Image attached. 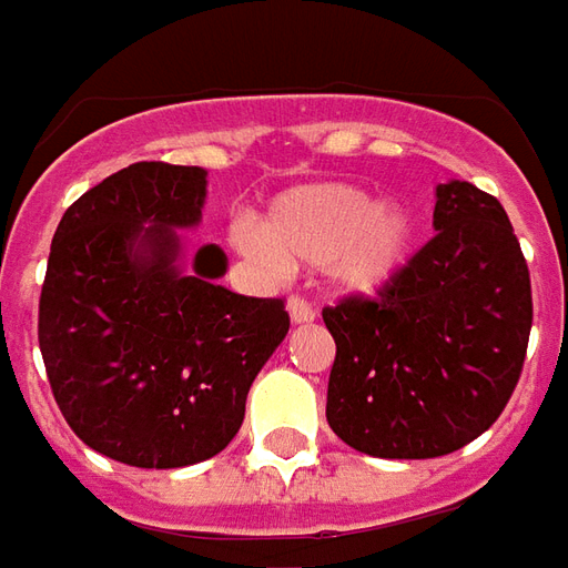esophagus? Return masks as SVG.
<instances>
[{"mask_svg":"<svg viewBox=\"0 0 568 568\" xmlns=\"http://www.w3.org/2000/svg\"><path fill=\"white\" fill-rule=\"evenodd\" d=\"M287 312H291L293 324H308V321H315V305L308 303L305 296H291V300H287Z\"/></svg>","mask_w":568,"mask_h":568,"instance_id":"obj_1","label":"esophagus"}]
</instances>
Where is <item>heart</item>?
<instances>
[{
	"instance_id": "obj_1",
	"label": "heart",
	"mask_w": 568,
	"mask_h": 568,
	"mask_svg": "<svg viewBox=\"0 0 568 568\" xmlns=\"http://www.w3.org/2000/svg\"><path fill=\"white\" fill-rule=\"evenodd\" d=\"M416 226L400 204H379L348 183H315L277 195L263 223L232 229L239 251L268 268H324L348 293H376L413 253Z\"/></svg>"
}]
</instances>
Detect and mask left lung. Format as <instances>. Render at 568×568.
<instances>
[{"label": "left lung", "instance_id": "1", "mask_svg": "<svg viewBox=\"0 0 568 568\" xmlns=\"http://www.w3.org/2000/svg\"><path fill=\"white\" fill-rule=\"evenodd\" d=\"M327 422L357 453L437 458L501 416L532 329L529 265L496 195L440 183L434 239L376 296L327 305Z\"/></svg>", "mask_w": 568, "mask_h": 568}]
</instances>
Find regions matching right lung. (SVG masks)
<instances>
[{"mask_svg":"<svg viewBox=\"0 0 568 568\" xmlns=\"http://www.w3.org/2000/svg\"><path fill=\"white\" fill-rule=\"evenodd\" d=\"M201 168L136 162L72 201L39 296V348L79 440L134 468L223 453L256 373L291 329L284 300L241 296L201 247L180 272L174 229L195 226Z\"/></svg>","mask_w":568,"mask_h":568,"instance_id":"right-lung-1","label":"right lung"}]
</instances>
